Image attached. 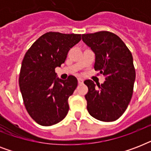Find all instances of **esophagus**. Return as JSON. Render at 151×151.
<instances>
[{
    "label": "esophagus",
    "instance_id": "34e87169",
    "mask_svg": "<svg viewBox=\"0 0 151 151\" xmlns=\"http://www.w3.org/2000/svg\"><path fill=\"white\" fill-rule=\"evenodd\" d=\"M78 84H79V85H81V84H83V82H84V80H83L82 78H78Z\"/></svg>",
    "mask_w": 151,
    "mask_h": 151
}]
</instances>
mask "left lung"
Returning a JSON list of instances; mask_svg holds the SVG:
<instances>
[{"label": "left lung", "mask_w": 151, "mask_h": 151, "mask_svg": "<svg viewBox=\"0 0 151 151\" xmlns=\"http://www.w3.org/2000/svg\"><path fill=\"white\" fill-rule=\"evenodd\" d=\"M82 41L96 54L94 68L106 80L98 87L92 80L84 81L88 88L87 110L96 119L114 122L124 114L133 93L136 70L132 53L111 32L82 34Z\"/></svg>", "instance_id": "1"}]
</instances>
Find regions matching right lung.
I'll return each instance as SVG.
<instances>
[{
    "label": "right lung",
    "mask_w": 151,
    "mask_h": 151,
    "mask_svg": "<svg viewBox=\"0 0 151 151\" xmlns=\"http://www.w3.org/2000/svg\"><path fill=\"white\" fill-rule=\"evenodd\" d=\"M81 39V34L48 32L26 52L19 84L25 107L37 124L50 126L67 114L68 99L78 80L73 75L66 80L56 78L55 68L64 63L69 50Z\"/></svg>",
    "instance_id": "1"
}]
</instances>
